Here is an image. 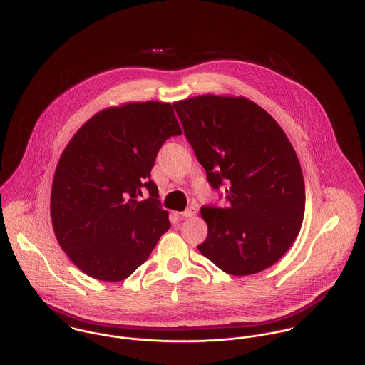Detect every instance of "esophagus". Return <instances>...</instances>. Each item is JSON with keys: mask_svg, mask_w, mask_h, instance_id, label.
I'll return each mask as SVG.
<instances>
[{"mask_svg": "<svg viewBox=\"0 0 365 365\" xmlns=\"http://www.w3.org/2000/svg\"><path fill=\"white\" fill-rule=\"evenodd\" d=\"M195 213H197V208L195 207H190V208L185 209L184 212H181V216L182 217H192V216H195Z\"/></svg>", "mask_w": 365, "mask_h": 365, "instance_id": "1", "label": "esophagus"}]
</instances>
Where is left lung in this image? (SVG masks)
<instances>
[{
    "label": "left lung",
    "instance_id": "left-lung-1",
    "mask_svg": "<svg viewBox=\"0 0 365 365\" xmlns=\"http://www.w3.org/2000/svg\"><path fill=\"white\" fill-rule=\"evenodd\" d=\"M184 135L227 205L202 207L198 250L232 275L260 272L297 239L305 213L299 160L281 126L247 98L202 96L173 104Z\"/></svg>",
    "mask_w": 365,
    "mask_h": 365
}]
</instances>
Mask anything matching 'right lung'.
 Segmentation results:
<instances>
[{
    "instance_id": "obj_1",
    "label": "right lung",
    "mask_w": 365,
    "mask_h": 365,
    "mask_svg": "<svg viewBox=\"0 0 365 365\" xmlns=\"http://www.w3.org/2000/svg\"><path fill=\"white\" fill-rule=\"evenodd\" d=\"M178 135L171 105L132 103L93 116L64 149L53 178V229L87 275L128 278L170 229L150 171L163 143Z\"/></svg>"
}]
</instances>
